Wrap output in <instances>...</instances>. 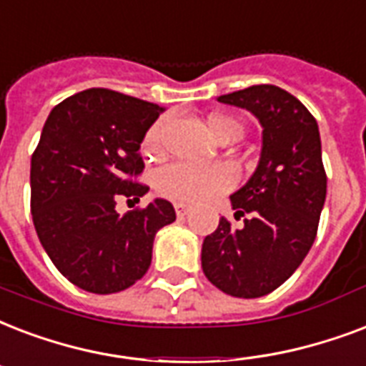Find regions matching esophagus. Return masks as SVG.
<instances>
[{"instance_id":"1","label":"esophagus","mask_w":366,"mask_h":366,"mask_svg":"<svg viewBox=\"0 0 366 366\" xmlns=\"http://www.w3.org/2000/svg\"><path fill=\"white\" fill-rule=\"evenodd\" d=\"M175 214L179 215V217H183V215H187L189 212H191V206L189 204H183V202H175Z\"/></svg>"}]
</instances>
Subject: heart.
I'll list each match as a JSON object with an SVG mask.
<instances>
[{
    "label": "heart",
    "instance_id": "b5f03b06",
    "mask_svg": "<svg viewBox=\"0 0 366 366\" xmlns=\"http://www.w3.org/2000/svg\"><path fill=\"white\" fill-rule=\"evenodd\" d=\"M168 118H160L151 126L143 139V151L158 154L162 149L164 132ZM209 133L215 139L234 133L240 135V124L229 116L212 114L206 120ZM234 183V172L225 164H189L175 162L162 168L154 177L158 194L177 202H202L222 194Z\"/></svg>",
    "mask_w": 366,
    "mask_h": 366
}]
</instances>
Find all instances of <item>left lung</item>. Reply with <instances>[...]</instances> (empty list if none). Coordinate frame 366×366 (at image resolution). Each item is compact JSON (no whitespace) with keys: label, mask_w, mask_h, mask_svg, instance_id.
Here are the masks:
<instances>
[{"label":"left lung","mask_w":366,"mask_h":366,"mask_svg":"<svg viewBox=\"0 0 366 366\" xmlns=\"http://www.w3.org/2000/svg\"><path fill=\"white\" fill-rule=\"evenodd\" d=\"M246 109L262 124L254 174L231 194L233 227L222 217L202 242V271L234 298H259L279 288L307 256L327 198L317 120L277 86H252L217 97Z\"/></svg>","instance_id":"left-lung-1"}]
</instances>
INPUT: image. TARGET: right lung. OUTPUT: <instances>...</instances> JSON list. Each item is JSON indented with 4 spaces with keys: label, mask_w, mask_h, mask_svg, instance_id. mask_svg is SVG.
<instances>
[{
    "label": "right lung",
    "mask_w": 366,
    "mask_h": 366,
    "mask_svg": "<svg viewBox=\"0 0 366 366\" xmlns=\"http://www.w3.org/2000/svg\"><path fill=\"white\" fill-rule=\"evenodd\" d=\"M164 110L93 87L45 120L30 166L34 227L55 267L81 290L114 294L135 285L151 267L157 233L175 222L164 198L116 212L118 197L139 200L149 191L132 177L143 172L139 149Z\"/></svg>",
    "instance_id": "obj_1"
}]
</instances>
